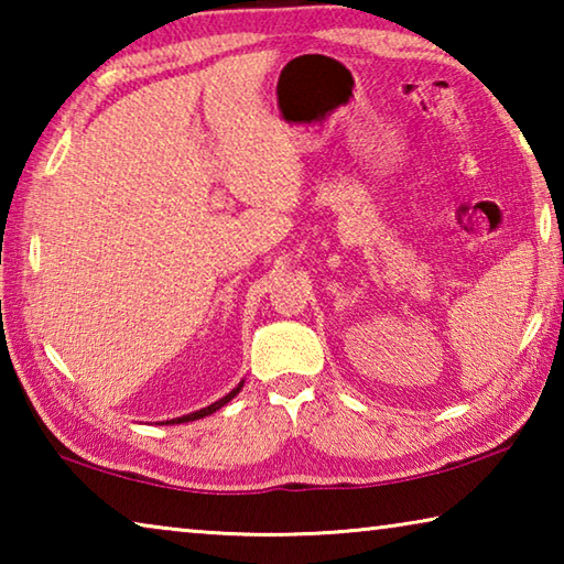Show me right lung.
<instances>
[{"label":"right lung","instance_id":"1","mask_svg":"<svg viewBox=\"0 0 564 564\" xmlns=\"http://www.w3.org/2000/svg\"><path fill=\"white\" fill-rule=\"evenodd\" d=\"M238 390H241V386H238V388H234L231 390V393H228L226 398H221V400H216V403L214 405H208V408H204V410H196V413H191V415H184V417H176V420H169V423H188V420H198V417H206V415H212V413H216V410L218 408H224L226 403H228V400H231L236 393H238Z\"/></svg>","mask_w":564,"mask_h":564}]
</instances>
